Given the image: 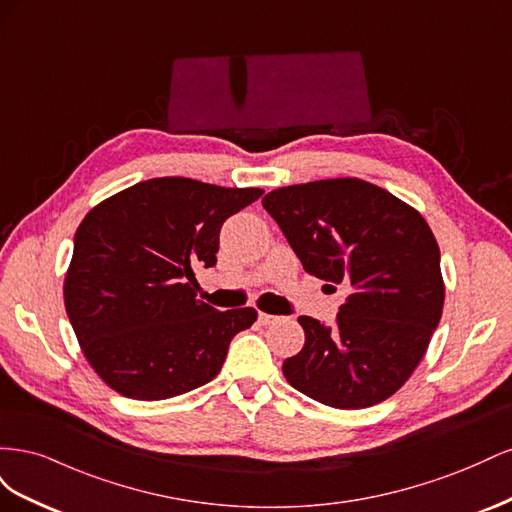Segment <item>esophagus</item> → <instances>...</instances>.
Wrapping results in <instances>:
<instances>
[{
    "label": "esophagus",
    "instance_id": "esophagus-1",
    "mask_svg": "<svg viewBox=\"0 0 512 512\" xmlns=\"http://www.w3.org/2000/svg\"><path fill=\"white\" fill-rule=\"evenodd\" d=\"M258 320H260L262 324H265V327H269V324H273V322H277V320H280V316H271V314H265V312H260V314H258Z\"/></svg>",
    "mask_w": 512,
    "mask_h": 512
}]
</instances>
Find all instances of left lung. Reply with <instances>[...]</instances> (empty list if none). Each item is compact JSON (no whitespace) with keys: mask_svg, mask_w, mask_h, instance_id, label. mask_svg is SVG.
Listing matches in <instances>:
<instances>
[{"mask_svg":"<svg viewBox=\"0 0 512 512\" xmlns=\"http://www.w3.org/2000/svg\"><path fill=\"white\" fill-rule=\"evenodd\" d=\"M262 207L307 273L350 290L333 327L299 316L305 344L284 361L286 380L339 410L397 393L425 356L444 307L440 247L423 215L354 177L277 188Z\"/></svg>","mask_w":512,"mask_h":512,"instance_id":"1","label":"left lung"}]
</instances>
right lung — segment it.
Segmentation results:
<instances>
[{"mask_svg":"<svg viewBox=\"0 0 512 512\" xmlns=\"http://www.w3.org/2000/svg\"><path fill=\"white\" fill-rule=\"evenodd\" d=\"M260 196V188L160 177L85 215L64 303L85 359L113 391L158 401L220 374L230 339L258 312L200 301L194 267L218 262L222 224Z\"/></svg>","mask_w":512,"mask_h":512,"instance_id":"obj_1","label":"right lung"}]
</instances>
